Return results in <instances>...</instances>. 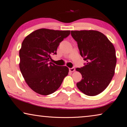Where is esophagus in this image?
Here are the masks:
<instances>
[{
  "instance_id": "34e87169",
  "label": "esophagus",
  "mask_w": 127,
  "mask_h": 127,
  "mask_svg": "<svg viewBox=\"0 0 127 127\" xmlns=\"http://www.w3.org/2000/svg\"><path fill=\"white\" fill-rule=\"evenodd\" d=\"M75 70V68H69V71L70 72H74Z\"/></svg>"
}]
</instances>
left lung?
Segmentation results:
<instances>
[{"label":"left lung","mask_w":127,"mask_h":127,"mask_svg":"<svg viewBox=\"0 0 127 127\" xmlns=\"http://www.w3.org/2000/svg\"><path fill=\"white\" fill-rule=\"evenodd\" d=\"M77 42L85 66L76 68L82 79L76 86L89 96H94L106 88L115 74L116 56L114 46L104 34L96 31H71Z\"/></svg>","instance_id":"left-lung-1"}]
</instances>
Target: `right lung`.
<instances>
[{"label":"right lung","instance_id":"obj_1","mask_svg":"<svg viewBox=\"0 0 127 127\" xmlns=\"http://www.w3.org/2000/svg\"><path fill=\"white\" fill-rule=\"evenodd\" d=\"M70 31L39 29L27 36L19 52L20 69L25 81L32 90L43 95L55 92L68 74L66 66H58L50 62L51 55Z\"/></svg>","mask_w":127,"mask_h":127}]
</instances>
